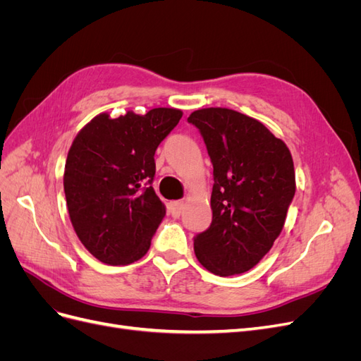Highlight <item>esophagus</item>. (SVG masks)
I'll list each match as a JSON object with an SVG mask.
<instances>
[{"label":"esophagus","instance_id":"obj_1","mask_svg":"<svg viewBox=\"0 0 361 361\" xmlns=\"http://www.w3.org/2000/svg\"><path fill=\"white\" fill-rule=\"evenodd\" d=\"M169 212H170L171 216H174V218L180 216V214L183 212V202H179V200L170 202V203H169Z\"/></svg>","mask_w":361,"mask_h":361}]
</instances>
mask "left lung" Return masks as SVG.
<instances>
[{"label": "left lung", "instance_id": "8db88e82", "mask_svg": "<svg viewBox=\"0 0 361 361\" xmlns=\"http://www.w3.org/2000/svg\"><path fill=\"white\" fill-rule=\"evenodd\" d=\"M188 122L200 130L214 166L212 223L194 238L195 257L212 274H243L285 226L295 195L292 155L264 123L228 108H202Z\"/></svg>", "mask_w": 361, "mask_h": 361}]
</instances>
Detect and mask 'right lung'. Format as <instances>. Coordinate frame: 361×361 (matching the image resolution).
<instances>
[{"mask_svg": "<svg viewBox=\"0 0 361 361\" xmlns=\"http://www.w3.org/2000/svg\"><path fill=\"white\" fill-rule=\"evenodd\" d=\"M176 108L93 117L69 149L64 194L73 231L106 265H129L150 248L166 206L155 194V150L179 123Z\"/></svg>", "mask_w": 361, "mask_h": 361, "instance_id": "obj_1", "label": "right lung"}]
</instances>
